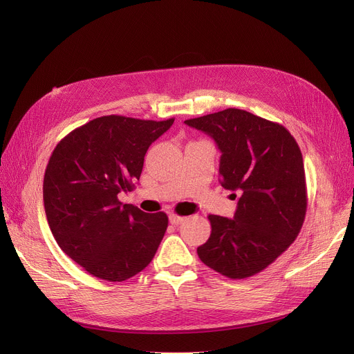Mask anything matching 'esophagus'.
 Returning a JSON list of instances; mask_svg holds the SVG:
<instances>
[{
  "mask_svg": "<svg viewBox=\"0 0 354 354\" xmlns=\"http://www.w3.org/2000/svg\"><path fill=\"white\" fill-rule=\"evenodd\" d=\"M187 219L185 216H180V215H176V214H171L169 215V221H171V224H174V225H179V224H182V222Z\"/></svg>",
  "mask_w": 354,
  "mask_h": 354,
  "instance_id": "34e87169",
  "label": "esophagus"
}]
</instances>
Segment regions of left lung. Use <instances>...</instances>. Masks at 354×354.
Wrapping results in <instances>:
<instances>
[{
    "label": "left lung",
    "mask_w": 354,
    "mask_h": 354,
    "mask_svg": "<svg viewBox=\"0 0 354 354\" xmlns=\"http://www.w3.org/2000/svg\"><path fill=\"white\" fill-rule=\"evenodd\" d=\"M185 123L216 142L222 187L243 194L234 219L208 216L212 231L198 247V257L232 280L261 272L294 243L306 218L307 185L299 143L283 124L241 109Z\"/></svg>",
    "instance_id": "left-lung-1"
}]
</instances>
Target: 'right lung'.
<instances>
[{"label":"right lung","instance_id":"1","mask_svg":"<svg viewBox=\"0 0 354 354\" xmlns=\"http://www.w3.org/2000/svg\"><path fill=\"white\" fill-rule=\"evenodd\" d=\"M174 120L102 116L54 147L43 183L48 225L64 254L93 277L126 281L153 259L167 215L123 205L118 195L135 188L146 151Z\"/></svg>","mask_w":354,"mask_h":354}]
</instances>
